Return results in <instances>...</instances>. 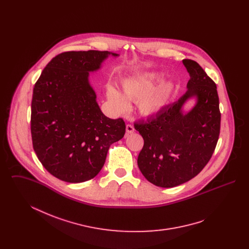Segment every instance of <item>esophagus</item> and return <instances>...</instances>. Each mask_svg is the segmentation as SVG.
I'll return each mask as SVG.
<instances>
[{"label":"esophagus","instance_id":"1","mask_svg":"<svg viewBox=\"0 0 249 249\" xmlns=\"http://www.w3.org/2000/svg\"><path fill=\"white\" fill-rule=\"evenodd\" d=\"M126 131H127L128 133H132V132H134V128H133V126H132V125H130V124H128V125L126 126Z\"/></svg>","mask_w":249,"mask_h":249}]
</instances>
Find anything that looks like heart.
<instances>
[{"label":"heart","instance_id":"heart-1","mask_svg":"<svg viewBox=\"0 0 249 249\" xmlns=\"http://www.w3.org/2000/svg\"><path fill=\"white\" fill-rule=\"evenodd\" d=\"M163 73L160 71L141 72L125 79L122 83L123 95L113 86L107 87V99L114 111L123 114L130 108L128 100L138 102L141 114L154 116L163 110L175 91V84L164 82ZM159 87H158L157 86Z\"/></svg>","mask_w":249,"mask_h":249}]
</instances>
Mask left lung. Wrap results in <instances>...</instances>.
Instances as JSON below:
<instances>
[{"instance_id": "obj_1", "label": "left lung", "mask_w": 249, "mask_h": 249, "mask_svg": "<svg viewBox=\"0 0 249 249\" xmlns=\"http://www.w3.org/2000/svg\"><path fill=\"white\" fill-rule=\"evenodd\" d=\"M190 79L187 92L155 116L135 123L143 138L137 163L150 183L173 188L196 177L210 160L220 131L219 99L216 86L192 59H183ZM195 97L196 105L182 107Z\"/></svg>"}]
</instances>
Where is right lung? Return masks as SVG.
I'll return each mask as SVG.
<instances>
[{
	"mask_svg": "<svg viewBox=\"0 0 249 249\" xmlns=\"http://www.w3.org/2000/svg\"><path fill=\"white\" fill-rule=\"evenodd\" d=\"M108 51H69L51 59L37 80L31 131L38 160L55 178L81 183L95 178L113 142L125 134L122 119L101 111L89 72L101 69Z\"/></svg>",
	"mask_w": 249,
	"mask_h": 249,
	"instance_id": "right-lung-1",
	"label": "right lung"
}]
</instances>
